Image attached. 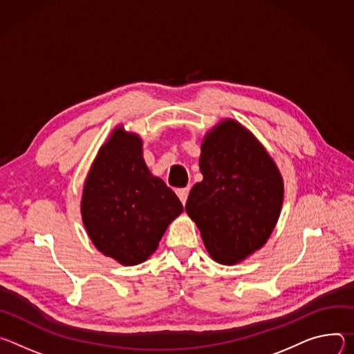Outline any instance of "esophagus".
<instances>
[{
    "mask_svg": "<svg viewBox=\"0 0 354 354\" xmlns=\"http://www.w3.org/2000/svg\"><path fill=\"white\" fill-rule=\"evenodd\" d=\"M177 195H178V198H180V201L183 203V205L187 203V198H188V192H189V188H178L177 191Z\"/></svg>",
    "mask_w": 354,
    "mask_h": 354,
    "instance_id": "esophagus-1",
    "label": "esophagus"
}]
</instances>
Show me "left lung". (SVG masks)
Instances as JSON below:
<instances>
[{
  "instance_id": "left-lung-1",
  "label": "left lung",
  "mask_w": 354,
  "mask_h": 354,
  "mask_svg": "<svg viewBox=\"0 0 354 354\" xmlns=\"http://www.w3.org/2000/svg\"><path fill=\"white\" fill-rule=\"evenodd\" d=\"M197 183L185 204L211 257L238 264L268 241L284 201L283 176L259 139L225 118L201 143Z\"/></svg>"
}]
</instances>
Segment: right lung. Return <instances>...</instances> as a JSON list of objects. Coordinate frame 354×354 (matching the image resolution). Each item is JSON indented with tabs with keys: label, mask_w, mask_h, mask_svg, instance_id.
<instances>
[{
	"label": "right lung",
	"mask_w": 354,
	"mask_h": 354,
	"mask_svg": "<svg viewBox=\"0 0 354 354\" xmlns=\"http://www.w3.org/2000/svg\"><path fill=\"white\" fill-rule=\"evenodd\" d=\"M80 209L97 250L120 264L136 266L159 248L184 208L165 181L147 169L142 138L120 125L87 173Z\"/></svg>",
	"instance_id": "obj_1"
}]
</instances>
